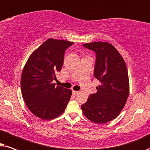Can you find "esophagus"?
<instances>
[{
    "label": "esophagus",
    "mask_w": 150,
    "mask_h": 150,
    "mask_svg": "<svg viewBox=\"0 0 150 150\" xmlns=\"http://www.w3.org/2000/svg\"><path fill=\"white\" fill-rule=\"evenodd\" d=\"M79 93V91H73V95H76Z\"/></svg>",
    "instance_id": "obj_1"
}]
</instances>
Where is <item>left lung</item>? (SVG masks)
Masks as SVG:
<instances>
[{
	"instance_id": "obj_1",
	"label": "left lung",
	"mask_w": 150,
	"mask_h": 150,
	"mask_svg": "<svg viewBox=\"0 0 150 150\" xmlns=\"http://www.w3.org/2000/svg\"><path fill=\"white\" fill-rule=\"evenodd\" d=\"M83 47L96 53L94 75L99 80L97 91L81 105L83 115L95 123L115 119L124 108L129 93L126 64L117 49L106 42L86 43Z\"/></svg>"
}]
</instances>
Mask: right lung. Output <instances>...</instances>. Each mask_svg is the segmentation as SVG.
Wrapping results in <instances>:
<instances>
[{"mask_svg":"<svg viewBox=\"0 0 150 150\" xmlns=\"http://www.w3.org/2000/svg\"><path fill=\"white\" fill-rule=\"evenodd\" d=\"M73 42L49 38L31 53L22 72V96L30 111L44 120L62 115L71 99V89L55 86L66 49Z\"/></svg>","mask_w":150,"mask_h":150,"instance_id":"1","label":"right lung"}]
</instances>
